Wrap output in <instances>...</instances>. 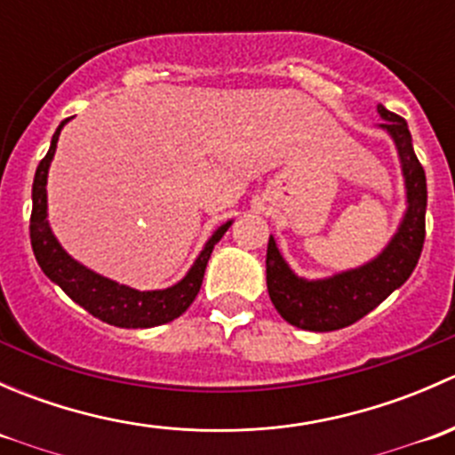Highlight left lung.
Wrapping results in <instances>:
<instances>
[{
  "label": "left lung",
  "mask_w": 455,
  "mask_h": 455,
  "mask_svg": "<svg viewBox=\"0 0 455 455\" xmlns=\"http://www.w3.org/2000/svg\"><path fill=\"white\" fill-rule=\"evenodd\" d=\"M383 123L380 130L389 134L398 151L401 172L405 178L407 209L396 233L374 259L359 268L343 270L323 279H306L295 275L277 249L275 237H268L266 251V286L277 313L291 325L313 332H330L346 328L365 316L396 288L410 279L419 264L425 242L427 180L411 145L407 123L398 114L376 105Z\"/></svg>",
  "instance_id": "left-lung-1"
}]
</instances>
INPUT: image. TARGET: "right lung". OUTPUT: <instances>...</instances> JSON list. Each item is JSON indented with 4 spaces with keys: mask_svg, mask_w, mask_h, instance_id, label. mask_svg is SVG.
<instances>
[{
    "mask_svg": "<svg viewBox=\"0 0 455 455\" xmlns=\"http://www.w3.org/2000/svg\"><path fill=\"white\" fill-rule=\"evenodd\" d=\"M68 121L70 118H66L54 132L48 154L36 167L35 182H32L30 244L35 251L36 264L41 266L45 277L57 283L72 301H76L81 308H85L87 313L109 325H116V328H154V325H163L178 319L194 304L196 295L200 292L202 277H204L206 261L213 253V246L228 231L233 220L215 228L213 235L206 240L204 249L196 257L194 266L187 270L185 277L173 286L163 288V291H136V288L103 277V275L79 264L59 244L52 228H50L48 194H45L50 163H52L54 151H57L59 134Z\"/></svg>",
    "mask_w": 455,
    "mask_h": 455,
    "instance_id": "obj_1",
    "label": "right lung"
}]
</instances>
